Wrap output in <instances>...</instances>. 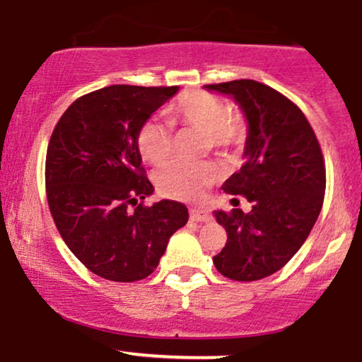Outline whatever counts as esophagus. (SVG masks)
Returning <instances> with one entry per match:
<instances>
[{
    "label": "esophagus",
    "instance_id": "1",
    "mask_svg": "<svg viewBox=\"0 0 362 362\" xmlns=\"http://www.w3.org/2000/svg\"><path fill=\"white\" fill-rule=\"evenodd\" d=\"M190 219H192V221L209 223L211 219H213V216H211V213H207V211H202V209H192V211H190Z\"/></svg>",
    "mask_w": 362,
    "mask_h": 362
}]
</instances>
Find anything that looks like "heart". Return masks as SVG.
Listing matches in <instances>:
<instances>
[{"instance_id": "obj_1", "label": "heart", "mask_w": 362, "mask_h": 362, "mask_svg": "<svg viewBox=\"0 0 362 362\" xmlns=\"http://www.w3.org/2000/svg\"><path fill=\"white\" fill-rule=\"evenodd\" d=\"M173 124L192 127L206 134V146L228 151L242 146L247 139V122L240 114L230 112L226 102L209 91L194 90L182 95L173 107ZM141 156L149 163H161L173 151V129L170 122L148 119L138 132ZM219 172L213 163L172 161L155 173L161 195L180 201H197L214 184Z\"/></svg>"}]
</instances>
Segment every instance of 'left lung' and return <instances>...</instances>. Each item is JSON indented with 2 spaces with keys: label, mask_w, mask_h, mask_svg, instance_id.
I'll return each mask as SVG.
<instances>
[{
  "label": "left lung",
  "mask_w": 362,
  "mask_h": 362,
  "mask_svg": "<svg viewBox=\"0 0 362 362\" xmlns=\"http://www.w3.org/2000/svg\"><path fill=\"white\" fill-rule=\"evenodd\" d=\"M206 88L233 97L247 117L245 163L223 190L252 202L250 213L214 211L228 240L213 262L228 279H264L293 259L317 223L327 182L322 148L300 107L271 86L235 80Z\"/></svg>",
  "instance_id": "8db88e82"
}]
</instances>
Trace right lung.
Listing matches in <instances>:
<instances>
[{
  "label": "right lung",
  "mask_w": 362,
  "mask_h": 362,
  "mask_svg": "<svg viewBox=\"0 0 362 362\" xmlns=\"http://www.w3.org/2000/svg\"><path fill=\"white\" fill-rule=\"evenodd\" d=\"M177 91L178 86H105L74 100L52 131L45 156L49 209L69 250L103 279L148 277L170 236L189 219L182 202L143 204L153 185L138 132Z\"/></svg>",
  "instance_id": "right-lung-1"
}]
</instances>
